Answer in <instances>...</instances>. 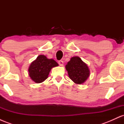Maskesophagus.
I'll return each mask as SVG.
<instances>
[{"label": "esophagus", "instance_id": "1", "mask_svg": "<svg viewBox=\"0 0 124 124\" xmlns=\"http://www.w3.org/2000/svg\"><path fill=\"white\" fill-rule=\"evenodd\" d=\"M58 63H59V65L61 66H63V62L62 61H61V60L58 61Z\"/></svg>", "mask_w": 124, "mask_h": 124}]
</instances>
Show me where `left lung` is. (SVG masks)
<instances>
[{"label":"left lung","mask_w":124,"mask_h":124,"mask_svg":"<svg viewBox=\"0 0 124 124\" xmlns=\"http://www.w3.org/2000/svg\"><path fill=\"white\" fill-rule=\"evenodd\" d=\"M69 78L76 84L83 83L90 76L87 65L79 56L71 58L65 66Z\"/></svg>","instance_id":"1"}]
</instances>
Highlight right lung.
<instances>
[{
    "label": "right lung",
    "instance_id": "obj_1",
    "mask_svg": "<svg viewBox=\"0 0 124 124\" xmlns=\"http://www.w3.org/2000/svg\"><path fill=\"white\" fill-rule=\"evenodd\" d=\"M58 66V63L55 60L40 55L30 65L28 75L35 83H42L48 78L51 69Z\"/></svg>",
    "mask_w": 124,
    "mask_h": 124
}]
</instances>
